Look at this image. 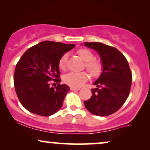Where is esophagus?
I'll list each match as a JSON object with an SVG mask.
<instances>
[{
  "label": "esophagus",
  "mask_w": 150,
  "mask_h": 150,
  "mask_svg": "<svg viewBox=\"0 0 150 150\" xmlns=\"http://www.w3.org/2000/svg\"><path fill=\"white\" fill-rule=\"evenodd\" d=\"M70 89L72 90V91H75V90H77V91H79V90L81 89V88H79V87H70Z\"/></svg>",
  "instance_id": "34e87169"
}]
</instances>
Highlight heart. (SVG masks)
Segmentation results:
<instances>
[{
	"mask_svg": "<svg viewBox=\"0 0 150 150\" xmlns=\"http://www.w3.org/2000/svg\"><path fill=\"white\" fill-rule=\"evenodd\" d=\"M77 54L83 61H85V68L91 76L98 77L101 74L103 65L101 61L94 59L93 53L86 48H81L77 51ZM67 60V55L63 54L59 61V67L61 70H65ZM89 75L86 71L82 72H70L65 74L63 78V82L67 85L73 87H79L87 81Z\"/></svg>",
	"mask_w": 150,
	"mask_h": 150,
	"instance_id": "b5f03b06",
	"label": "heart"
}]
</instances>
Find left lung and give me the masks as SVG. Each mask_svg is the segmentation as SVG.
<instances>
[{
    "label": "left lung",
    "mask_w": 150,
    "mask_h": 150,
    "mask_svg": "<svg viewBox=\"0 0 150 150\" xmlns=\"http://www.w3.org/2000/svg\"><path fill=\"white\" fill-rule=\"evenodd\" d=\"M85 46L96 50L100 55L103 69L94 82L95 89L85 106L98 116L110 115L120 109L128 98L132 85V73L128 61L114 47L100 42H85Z\"/></svg>",
    "instance_id": "1"
}]
</instances>
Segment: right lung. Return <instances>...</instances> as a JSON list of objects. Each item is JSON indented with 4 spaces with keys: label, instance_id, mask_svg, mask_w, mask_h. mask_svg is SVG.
I'll return each mask as SVG.
<instances>
[{
    "label": "right lung",
    "instance_id": "add662e5",
    "mask_svg": "<svg viewBox=\"0 0 150 150\" xmlns=\"http://www.w3.org/2000/svg\"><path fill=\"white\" fill-rule=\"evenodd\" d=\"M75 44L44 41L28 48L16 66L13 81L18 99L32 113L50 116L62 107L69 90L58 84L50 87V81L60 83L59 61Z\"/></svg>",
    "mask_w": 150,
    "mask_h": 150
}]
</instances>
